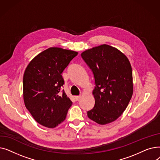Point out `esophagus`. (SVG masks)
<instances>
[{
    "instance_id": "1",
    "label": "esophagus",
    "mask_w": 160,
    "mask_h": 160,
    "mask_svg": "<svg viewBox=\"0 0 160 160\" xmlns=\"http://www.w3.org/2000/svg\"><path fill=\"white\" fill-rule=\"evenodd\" d=\"M74 98L76 100H77V101H78V100H79L80 98V96H75Z\"/></svg>"
}]
</instances>
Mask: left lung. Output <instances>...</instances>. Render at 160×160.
I'll return each mask as SVG.
<instances>
[{"instance_id": "1", "label": "left lung", "mask_w": 160, "mask_h": 160, "mask_svg": "<svg viewBox=\"0 0 160 160\" xmlns=\"http://www.w3.org/2000/svg\"><path fill=\"white\" fill-rule=\"evenodd\" d=\"M81 56L95 79V105L88 111V117L99 124L112 122L126 110L133 94L128 59L118 49L108 45L87 50Z\"/></svg>"}]
</instances>
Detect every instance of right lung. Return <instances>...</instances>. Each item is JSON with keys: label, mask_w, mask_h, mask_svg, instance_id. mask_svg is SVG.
I'll list each match as a JSON object with an SVG mask.
<instances>
[{"label": "right lung", "mask_w": 160, "mask_h": 160, "mask_svg": "<svg viewBox=\"0 0 160 160\" xmlns=\"http://www.w3.org/2000/svg\"><path fill=\"white\" fill-rule=\"evenodd\" d=\"M78 52L49 48L30 62L23 77L24 104L39 124L54 128L66 118L72 102L63 89L62 73Z\"/></svg>", "instance_id": "1"}]
</instances>
